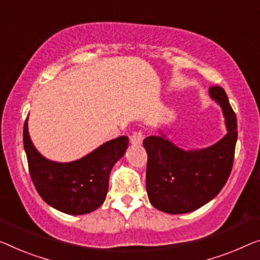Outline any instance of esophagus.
Returning <instances> with one entry per match:
<instances>
[{"label":"esophagus","mask_w":260,"mask_h":260,"mask_svg":"<svg viewBox=\"0 0 260 260\" xmlns=\"http://www.w3.org/2000/svg\"><path fill=\"white\" fill-rule=\"evenodd\" d=\"M143 138H145V135H143L142 132H135V133H133L131 135L129 140H131V143L132 145L134 146H140L142 141H143Z\"/></svg>","instance_id":"esophagus-1"}]
</instances>
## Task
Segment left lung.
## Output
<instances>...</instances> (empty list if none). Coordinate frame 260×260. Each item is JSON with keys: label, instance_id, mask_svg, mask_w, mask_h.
I'll list each match as a JSON object with an SVG mask.
<instances>
[{"label": "left lung", "instance_id": "left-lung-1", "mask_svg": "<svg viewBox=\"0 0 260 260\" xmlns=\"http://www.w3.org/2000/svg\"><path fill=\"white\" fill-rule=\"evenodd\" d=\"M209 95L222 108L226 134L215 145L185 150L161 135L143 140L147 160L146 189L157 210L179 215L203 207L218 195L229 179L237 142V119L225 91L209 88Z\"/></svg>", "mask_w": 260, "mask_h": 260}]
</instances>
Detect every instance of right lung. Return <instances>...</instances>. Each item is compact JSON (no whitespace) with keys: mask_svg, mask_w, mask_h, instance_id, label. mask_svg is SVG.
Returning a JSON list of instances; mask_svg holds the SVG:
<instances>
[{"mask_svg":"<svg viewBox=\"0 0 260 260\" xmlns=\"http://www.w3.org/2000/svg\"><path fill=\"white\" fill-rule=\"evenodd\" d=\"M128 138L110 140L79 160L56 162L44 157L34 146L28 129H23V145L31 180L45 203L64 214L85 215L106 200L108 180L113 166L123 156Z\"/></svg>","mask_w":260,"mask_h":260,"instance_id":"add662e5","label":"right lung"}]
</instances>
